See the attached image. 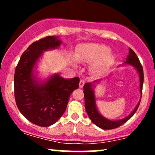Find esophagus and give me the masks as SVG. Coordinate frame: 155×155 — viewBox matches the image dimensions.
<instances>
[{
	"label": "esophagus",
	"mask_w": 155,
	"mask_h": 155,
	"mask_svg": "<svg viewBox=\"0 0 155 155\" xmlns=\"http://www.w3.org/2000/svg\"><path fill=\"white\" fill-rule=\"evenodd\" d=\"M84 84V81L83 79H81V80H80V81H79V87L82 88Z\"/></svg>",
	"instance_id": "obj_1"
}]
</instances>
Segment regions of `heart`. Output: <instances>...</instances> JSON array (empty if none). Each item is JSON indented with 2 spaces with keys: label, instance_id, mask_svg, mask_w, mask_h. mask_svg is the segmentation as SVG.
Masks as SVG:
<instances>
[{
  "label": "heart",
  "instance_id": "b5f03b06",
  "mask_svg": "<svg viewBox=\"0 0 155 155\" xmlns=\"http://www.w3.org/2000/svg\"><path fill=\"white\" fill-rule=\"evenodd\" d=\"M76 60L81 63H92L95 71L106 70L114 62L115 56L110 51V48L104 44L89 43L80 45L75 52ZM73 65L76 61L71 59Z\"/></svg>",
  "mask_w": 155,
  "mask_h": 155
}]
</instances>
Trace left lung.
Wrapping results in <instances>:
<instances>
[{
  "mask_svg": "<svg viewBox=\"0 0 155 155\" xmlns=\"http://www.w3.org/2000/svg\"><path fill=\"white\" fill-rule=\"evenodd\" d=\"M124 64H127V65H132L136 69L137 71L138 72L140 78V94L142 95V88H143V68H142L141 64H140L139 59L137 57L136 53L133 51V49L130 48L129 49V54L127 56L126 61L124 62ZM97 81H94L93 82H95ZM93 83L89 82L84 84V104H85V109H86L87 113L89 117L92 122H93L95 125L97 127H101V129L104 130H111L114 129L117 127H120L124 123H125L127 120L132 117L134 114L136 113L137 109H138V106L140 105V101L138 102V105L136 107L134 108V110L131 112L130 114L125 118L122 119V120H110L108 119L105 118L99 113L97 111V106H96L95 102V96L94 94L93 88ZM141 97V96H140ZM141 99V98H140Z\"/></svg>",
  "mask_w": 155,
  "mask_h": 155,
  "instance_id": "8db88e82",
  "label": "left lung"
}]
</instances>
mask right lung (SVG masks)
<instances>
[{
    "label": "right lung",
    "mask_w": 155,
    "mask_h": 155,
    "mask_svg": "<svg viewBox=\"0 0 155 155\" xmlns=\"http://www.w3.org/2000/svg\"><path fill=\"white\" fill-rule=\"evenodd\" d=\"M61 41L47 36L33 42L21 56L15 73V97L19 111L27 120L41 127L54 124L66 109L69 97L79 87V78L64 79L54 74L40 81L33 69L44 51L58 48Z\"/></svg>",
    "instance_id": "1"
}]
</instances>
